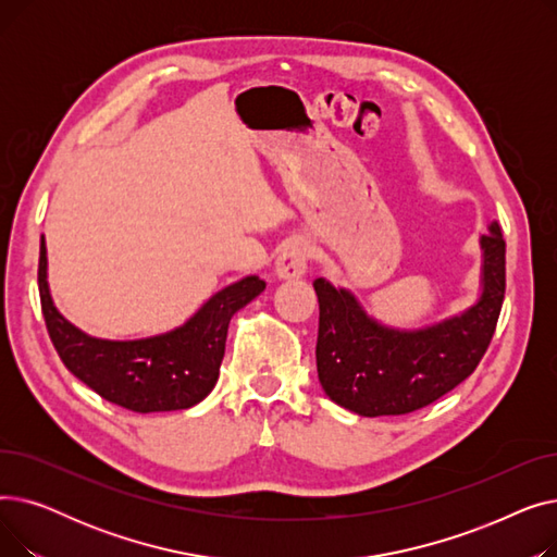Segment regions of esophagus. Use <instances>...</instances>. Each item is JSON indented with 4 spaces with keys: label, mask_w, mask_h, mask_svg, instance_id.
<instances>
[{
    "label": "esophagus",
    "mask_w": 557,
    "mask_h": 557,
    "mask_svg": "<svg viewBox=\"0 0 557 557\" xmlns=\"http://www.w3.org/2000/svg\"><path fill=\"white\" fill-rule=\"evenodd\" d=\"M307 261L309 248L302 242H290L275 261V275L280 280H300L307 273Z\"/></svg>",
    "instance_id": "obj_1"
}]
</instances>
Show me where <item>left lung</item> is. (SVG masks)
Listing matches in <instances>:
<instances>
[{"label": "left lung", "instance_id": "left-lung-1", "mask_svg": "<svg viewBox=\"0 0 557 557\" xmlns=\"http://www.w3.org/2000/svg\"><path fill=\"white\" fill-rule=\"evenodd\" d=\"M483 290L460 315L424 330H393L323 277L313 282L320 318L315 366L332 401L366 418L406 416L470 376L494 336L506 296V242L499 223L481 237Z\"/></svg>", "mask_w": 557, "mask_h": 557}]
</instances>
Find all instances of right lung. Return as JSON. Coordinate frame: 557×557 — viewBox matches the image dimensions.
Instances as JSON below:
<instances>
[{"instance_id":"1","label":"right lung","mask_w":557,"mask_h":557,"mask_svg":"<svg viewBox=\"0 0 557 557\" xmlns=\"http://www.w3.org/2000/svg\"><path fill=\"white\" fill-rule=\"evenodd\" d=\"M40 305L49 338L65 368L103 399L135 413L181 411L208 397L219 379L230 318L255 300L267 282H234L205 302L185 325L139 341H103L76 330L58 313L47 284V248L40 239Z\"/></svg>"}]
</instances>
